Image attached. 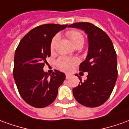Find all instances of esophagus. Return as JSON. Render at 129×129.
<instances>
[{
    "mask_svg": "<svg viewBox=\"0 0 129 129\" xmlns=\"http://www.w3.org/2000/svg\"><path fill=\"white\" fill-rule=\"evenodd\" d=\"M71 77V75H66V79H68V78H69V77Z\"/></svg>",
    "mask_w": 129,
    "mask_h": 129,
    "instance_id": "esophagus-1",
    "label": "esophagus"
}]
</instances>
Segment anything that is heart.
I'll use <instances>...</instances> for the list:
<instances>
[{
    "mask_svg": "<svg viewBox=\"0 0 129 129\" xmlns=\"http://www.w3.org/2000/svg\"><path fill=\"white\" fill-rule=\"evenodd\" d=\"M66 35L69 38V39L71 40V43L73 44L75 47L81 44L82 45L84 44V38L83 35L80 33V31L75 30H69L66 33ZM58 39H59L58 35L54 36L52 39V41L50 43V50L52 52L55 49L56 45L58 42ZM78 62H79V60L77 58H69V57L62 56L57 60L56 65L60 70L65 71V72H69L73 68L75 65L78 63Z\"/></svg>",
    "mask_w": 129,
    "mask_h": 129,
    "instance_id": "heart-1",
    "label": "heart"
}]
</instances>
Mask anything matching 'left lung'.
<instances>
[{
  "label": "left lung",
  "mask_w": 129,
  "mask_h": 129,
  "mask_svg": "<svg viewBox=\"0 0 129 129\" xmlns=\"http://www.w3.org/2000/svg\"><path fill=\"white\" fill-rule=\"evenodd\" d=\"M84 30L88 37L89 49L86 59L80 65V71L88 72L87 79L73 89L77 102L89 108L100 106L109 99L117 78V54L106 33L89 22L68 25Z\"/></svg>",
  "instance_id": "1"
}]
</instances>
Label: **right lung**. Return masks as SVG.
Segmentation results:
<instances>
[{
	"label": "right lung",
	"mask_w": 129,
	"mask_h": 129,
	"mask_svg": "<svg viewBox=\"0 0 129 129\" xmlns=\"http://www.w3.org/2000/svg\"><path fill=\"white\" fill-rule=\"evenodd\" d=\"M67 26L47 24L36 27L21 40L15 51L14 81L21 98L33 107L45 108L54 102L66 79L63 73L55 70L51 75L44 72L43 67L51 55L53 37Z\"/></svg>",
	"instance_id": "add662e5"
}]
</instances>
